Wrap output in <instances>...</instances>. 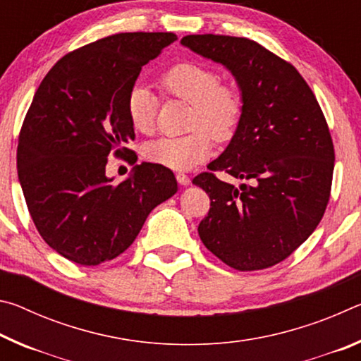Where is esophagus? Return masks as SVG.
<instances>
[{"label": "esophagus", "instance_id": "obj_1", "mask_svg": "<svg viewBox=\"0 0 361 361\" xmlns=\"http://www.w3.org/2000/svg\"><path fill=\"white\" fill-rule=\"evenodd\" d=\"M176 181H178L180 185H183V186H188L189 183H191V178H189L186 173L178 172V173H176Z\"/></svg>", "mask_w": 361, "mask_h": 361}]
</instances>
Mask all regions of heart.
Segmentation results:
<instances>
[{"mask_svg": "<svg viewBox=\"0 0 361 361\" xmlns=\"http://www.w3.org/2000/svg\"><path fill=\"white\" fill-rule=\"evenodd\" d=\"M159 87L172 99L191 105L188 129L181 137H162L143 148L151 164L188 170L207 161L213 140L228 142L234 137L245 109L242 89L235 82L221 81V75L209 65L178 62L159 78ZM126 111L133 129L149 135L156 127V97L143 85H133L126 100Z\"/></svg>", "mask_w": 361, "mask_h": 361, "instance_id": "obj_1", "label": "heart"}]
</instances>
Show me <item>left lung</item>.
<instances>
[{
	"instance_id": "obj_1",
	"label": "left lung",
	"mask_w": 361,
	"mask_h": 361,
	"mask_svg": "<svg viewBox=\"0 0 361 361\" xmlns=\"http://www.w3.org/2000/svg\"><path fill=\"white\" fill-rule=\"evenodd\" d=\"M181 44L231 70L245 100L228 148L192 180L210 197L200 240L237 271L267 269L307 240L326 210L334 170L326 119L295 66L256 41L188 35ZM215 171L246 183L237 188Z\"/></svg>"
}]
</instances>
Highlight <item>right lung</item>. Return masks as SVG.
<instances>
[{
  "label": "right lung",
  "instance_id": "add662e5",
  "mask_svg": "<svg viewBox=\"0 0 361 361\" xmlns=\"http://www.w3.org/2000/svg\"><path fill=\"white\" fill-rule=\"evenodd\" d=\"M175 33H118L68 52L33 97L17 146V173L39 235L63 258L99 266L124 253L151 210L176 192L170 169L143 162L114 185L108 156L137 162L126 100Z\"/></svg>",
  "mask_w": 361,
  "mask_h": 361
}]
</instances>
